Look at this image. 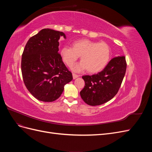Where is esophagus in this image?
<instances>
[{
	"label": "esophagus",
	"instance_id": "1",
	"mask_svg": "<svg viewBox=\"0 0 152 152\" xmlns=\"http://www.w3.org/2000/svg\"><path fill=\"white\" fill-rule=\"evenodd\" d=\"M72 75H73V79H77V77H79V75H77V74H75V73H73Z\"/></svg>",
	"mask_w": 152,
	"mask_h": 152
}]
</instances>
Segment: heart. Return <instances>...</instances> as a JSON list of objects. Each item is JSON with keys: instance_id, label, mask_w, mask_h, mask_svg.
Here are the masks:
<instances>
[{"instance_id": "heart-1", "label": "heart", "mask_w": 152, "mask_h": 152, "mask_svg": "<svg viewBox=\"0 0 152 152\" xmlns=\"http://www.w3.org/2000/svg\"><path fill=\"white\" fill-rule=\"evenodd\" d=\"M63 61L72 66L80 56L81 61L73 67L75 72L87 70L91 73L102 71L108 64L111 49L105 42H98L89 39H80L72 44V48L63 47L60 51Z\"/></svg>"}]
</instances>
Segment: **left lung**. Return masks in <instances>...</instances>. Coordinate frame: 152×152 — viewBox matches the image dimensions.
Returning a JSON list of instances; mask_svg holds the SVG:
<instances>
[{
    "label": "left lung",
    "instance_id": "1",
    "mask_svg": "<svg viewBox=\"0 0 152 152\" xmlns=\"http://www.w3.org/2000/svg\"><path fill=\"white\" fill-rule=\"evenodd\" d=\"M124 56L112 59L103 70L97 74L84 75V88L80 92L87 104L97 106L107 103L118 93L126 71Z\"/></svg>",
    "mask_w": 152,
    "mask_h": 152
}]
</instances>
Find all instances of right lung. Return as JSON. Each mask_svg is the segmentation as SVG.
Returning a JSON list of instances; mask_svg holds the SVG:
<instances>
[{
  "label": "right lung",
  "mask_w": 152,
  "mask_h": 152,
  "mask_svg": "<svg viewBox=\"0 0 152 152\" xmlns=\"http://www.w3.org/2000/svg\"><path fill=\"white\" fill-rule=\"evenodd\" d=\"M66 39L62 31L41 30L27 42L21 58V72L27 89L40 101L52 102L59 98L64 87L72 80L58 53L59 40Z\"/></svg>",
  "instance_id": "obj_1"
}]
</instances>
